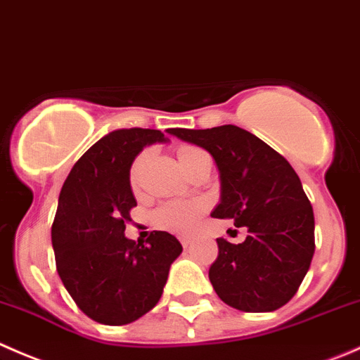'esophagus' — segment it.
Wrapping results in <instances>:
<instances>
[{
  "label": "esophagus",
  "mask_w": 360,
  "mask_h": 360,
  "mask_svg": "<svg viewBox=\"0 0 360 360\" xmlns=\"http://www.w3.org/2000/svg\"><path fill=\"white\" fill-rule=\"evenodd\" d=\"M181 245H184V248H188V247H191V245H192V240H191V238H181Z\"/></svg>",
  "instance_id": "obj_1"
}]
</instances>
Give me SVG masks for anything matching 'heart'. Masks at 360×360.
I'll use <instances>...</instances> for the list:
<instances>
[{
    "label": "heart",
    "instance_id": "heart-1",
    "mask_svg": "<svg viewBox=\"0 0 360 360\" xmlns=\"http://www.w3.org/2000/svg\"><path fill=\"white\" fill-rule=\"evenodd\" d=\"M199 154H202V150L195 147H180L179 152H176V158H179V162L181 169L187 168L188 162L194 158H198ZM141 165H143V155L136 158V161L131 166L129 180L133 187L138 185V179H140ZM206 205L199 199H194V201H173L162 205L158 212L154 213V224L159 227V229L169 231V233L176 234H187L198 226L199 219L205 213Z\"/></svg>",
    "mask_w": 360,
    "mask_h": 360
}]
</instances>
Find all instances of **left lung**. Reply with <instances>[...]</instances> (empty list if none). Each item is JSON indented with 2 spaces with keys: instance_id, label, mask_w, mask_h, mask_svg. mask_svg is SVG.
<instances>
[{
  "instance_id": "8db88e82",
  "label": "left lung",
  "mask_w": 360,
  "mask_h": 360,
  "mask_svg": "<svg viewBox=\"0 0 360 360\" xmlns=\"http://www.w3.org/2000/svg\"><path fill=\"white\" fill-rule=\"evenodd\" d=\"M210 152L220 175L213 219L247 227L243 243L217 238L210 282L226 304L248 313L275 311L294 297L315 252V219L297 173L283 155L241 127L169 129Z\"/></svg>"
}]
</instances>
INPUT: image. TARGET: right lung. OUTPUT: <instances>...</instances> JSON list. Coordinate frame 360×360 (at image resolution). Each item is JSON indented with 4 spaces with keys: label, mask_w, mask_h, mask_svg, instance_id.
Listing matches in <instances>:
<instances>
[{
    "label": "right lung",
    "mask_w": 360,
    "mask_h": 360,
    "mask_svg": "<svg viewBox=\"0 0 360 360\" xmlns=\"http://www.w3.org/2000/svg\"><path fill=\"white\" fill-rule=\"evenodd\" d=\"M158 129H117L96 141L71 168L52 224L56 266L78 308L105 326L131 323L162 296L181 245L166 231L147 243L126 238L136 206L129 172L145 147L166 143Z\"/></svg>",
    "instance_id": "1"
}]
</instances>
